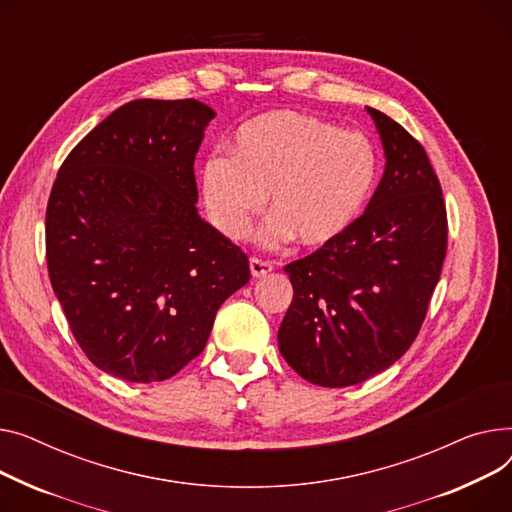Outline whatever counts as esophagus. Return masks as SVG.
<instances>
[{
	"mask_svg": "<svg viewBox=\"0 0 512 512\" xmlns=\"http://www.w3.org/2000/svg\"><path fill=\"white\" fill-rule=\"evenodd\" d=\"M270 270H273V264L266 262V260H260V258H250V273L252 277H264L268 275Z\"/></svg>",
	"mask_w": 512,
	"mask_h": 512,
	"instance_id": "34e87169",
	"label": "esophagus"
}]
</instances>
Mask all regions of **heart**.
<instances>
[{
    "mask_svg": "<svg viewBox=\"0 0 512 512\" xmlns=\"http://www.w3.org/2000/svg\"><path fill=\"white\" fill-rule=\"evenodd\" d=\"M378 171V150L364 132L302 111H270L237 128L229 157L204 161L200 192L210 221L233 242L250 233L270 194L275 213L262 242L283 246L297 237L322 250L362 217Z\"/></svg>",
    "mask_w": 512,
    "mask_h": 512,
    "instance_id": "obj_1",
    "label": "heart"
}]
</instances>
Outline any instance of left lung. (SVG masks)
<instances>
[{
	"mask_svg": "<svg viewBox=\"0 0 512 512\" xmlns=\"http://www.w3.org/2000/svg\"><path fill=\"white\" fill-rule=\"evenodd\" d=\"M386 167L366 213L337 244L285 266L293 302L285 362L312 384H359L393 366L424 324L446 256V206L424 146L368 107Z\"/></svg>",
	"mask_w": 512,
	"mask_h": 512,
	"instance_id": "left-lung-1",
	"label": "left lung"
}]
</instances>
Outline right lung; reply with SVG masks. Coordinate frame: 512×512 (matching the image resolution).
Here are the masks:
<instances>
[{
    "mask_svg": "<svg viewBox=\"0 0 512 512\" xmlns=\"http://www.w3.org/2000/svg\"><path fill=\"white\" fill-rule=\"evenodd\" d=\"M215 111L196 99L115 109L66 157L45 217L47 268L99 370L161 382L202 353L248 256L198 215L194 159Z\"/></svg>",
    "mask_w": 512,
    "mask_h": 512,
    "instance_id": "add662e5",
    "label": "right lung"
}]
</instances>
